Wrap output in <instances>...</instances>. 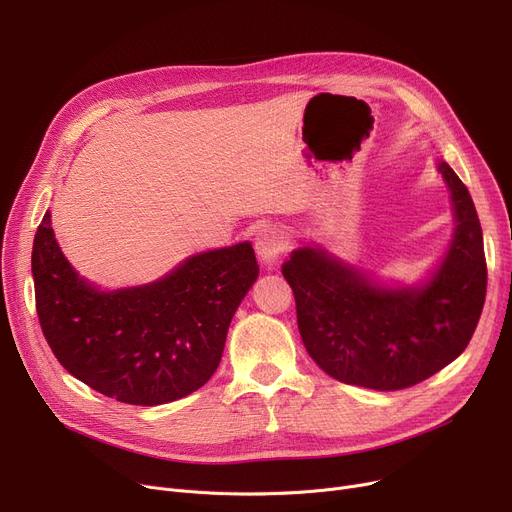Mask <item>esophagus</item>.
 Wrapping results in <instances>:
<instances>
[{"mask_svg": "<svg viewBox=\"0 0 512 512\" xmlns=\"http://www.w3.org/2000/svg\"><path fill=\"white\" fill-rule=\"evenodd\" d=\"M255 251L265 265H274L286 251L284 234L276 226H263L255 238Z\"/></svg>", "mask_w": 512, "mask_h": 512, "instance_id": "esophagus-1", "label": "esophagus"}]
</instances>
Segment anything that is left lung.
Returning <instances> with one entry per match:
<instances>
[{
	"mask_svg": "<svg viewBox=\"0 0 512 512\" xmlns=\"http://www.w3.org/2000/svg\"><path fill=\"white\" fill-rule=\"evenodd\" d=\"M456 230L436 276L421 288H380L324 251L299 249L282 263L311 359L334 380L402 390L459 357L486 301L488 265L473 199L440 161Z\"/></svg>",
	"mask_w": 512,
	"mask_h": 512,
	"instance_id": "left-lung-1",
	"label": "left lung"
}]
</instances>
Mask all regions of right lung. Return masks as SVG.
<instances>
[{
  "label": "right lung",
  "instance_id": "right-lung-1",
  "mask_svg": "<svg viewBox=\"0 0 512 512\" xmlns=\"http://www.w3.org/2000/svg\"><path fill=\"white\" fill-rule=\"evenodd\" d=\"M257 274L253 247L240 242L149 286L99 292L64 259L49 211L33 242L37 315L53 355L89 388L139 407L178 400L211 378Z\"/></svg>",
  "mask_w": 512,
  "mask_h": 512
}]
</instances>
